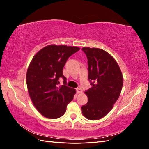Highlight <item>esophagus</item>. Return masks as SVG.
<instances>
[{"label":"esophagus","mask_w":149,"mask_h":149,"mask_svg":"<svg viewBox=\"0 0 149 149\" xmlns=\"http://www.w3.org/2000/svg\"><path fill=\"white\" fill-rule=\"evenodd\" d=\"M76 93H77L78 94L82 93H83V89H81V88H77V89H76Z\"/></svg>","instance_id":"1"}]
</instances>
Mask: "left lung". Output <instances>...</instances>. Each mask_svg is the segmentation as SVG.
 Here are the masks:
<instances>
[{"label":"left lung","instance_id":"obj_1","mask_svg":"<svg viewBox=\"0 0 149 149\" xmlns=\"http://www.w3.org/2000/svg\"><path fill=\"white\" fill-rule=\"evenodd\" d=\"M88 60V79L92 87L85 94L88 101L81 107L86 118L95 120L106 116L118 100L123 77L118 64L109 53L97 48L83 47Z\"/></svg>","mask_w":149,"mask_h":149}]
</instances>
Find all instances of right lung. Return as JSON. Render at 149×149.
Segmentation results:
<instances>
[{"instance_id":"1","label":"right lung","mask_w":149,"mask_h":149,"mask_svg":"<svg viewBox=\"0 0 149 149\" xmlns=\"http://www.w3.org/2000/svg\"><path fill=\"white\" fill-rule=\"evenodd\" d=\"M79 49L50 45L36 53L30 62L26 76L29 96L36 109L47 118H60L73 100L76 90L65 85L63 69L68 58ZM60 77L64 80L63 85L58 86Z\"/></svg>"}]
</instances>
